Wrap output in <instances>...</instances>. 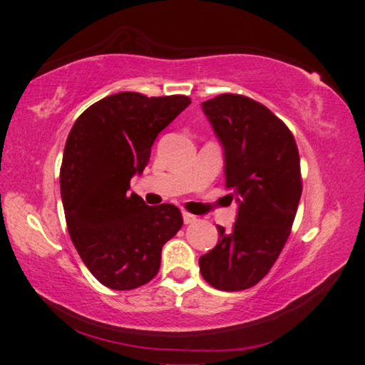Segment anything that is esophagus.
I'll list each match as a JSON object with an SVG mask.
<instances>
[{
	"label": "esophagus",
	"instance_id": "obj_1",
	"mask_svg": "<svg viewBox=\"0 0 365 365\" xmlns=\"http://www.w3.org/2000/svg\"><path fill=\"white\" fill-rule=\"evenodd\" d=\"M182 215H183V222L185 224H193V222H196V217L193 214H190V212H182Z\"/></svg>",
	"mask_w": 365,
	"mask_h": 365
}]
</instances>
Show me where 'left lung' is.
Returning a JSON list of instances; mask_svg holds the SVG:
<instances>
[{
  "label": "left lung",
  "instance_id": "1",
  "mask_svg": "<svg viewBox=\"0 0 365 365\" xmlns=\"http://www.w3.org/2000/svg\"><path fill=\"white\" fill-rule=\"evenodd\" d=\"M224 148L225 187L238 202L232 232L200 257L202 279L222 292L261 282L280 256L302 191L299 153L289 128L264 104L224 93L201 104Z\"/></svg>",
  "mask_w": 365,
  "mask_h": 365
}]
</instances>
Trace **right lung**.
Wrapping results in <instances>:
<instances>
[{"mask_svg":"<svg viewBox=\"0 0 365 365\" xmlns=\"http://www.w3.org/2000/svg\"><path fill=\"white\" fill-rule=\"evenodd\" d=\"M188 96L122 91L83 110L67 137L61 197L72 243L104 287L133 289L154 279L165 242L180 230V209L148 206L128 195L150 163L151 146Z\"/></svg>","mask_w":365,"mask_h":365,"instance_id":"1","label":"right lung"}]
</instances>
